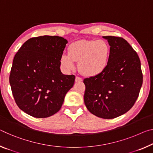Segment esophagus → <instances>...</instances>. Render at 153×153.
<instances>
[{
	"mask_svg": "<svg viewBox=\"0 0 153 153\" xmlns=\"http://www.w3.org/2000/svg\"><path fill=\"white\" fill-rule=\"evenodd\" d=\"M82 79L81 77H79L78 76H76V82H82Z\"/></svg>",
	"mask_w": 153,
	"mask_h": 153,
	"instance_id": "esophagus-1",
	"label": "esophagus"
}]
</instances>
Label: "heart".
<instances>
[{
	"label": "heart",
	"mask_w": 153,
	"mask_h": 153,
	"mask_svg": "<svg viewBox=\"0 0 153 153\" xmlns=\"http://www.w3.org/2000/svg\"><path fill=\"white\" fill-rule=\"evenodd\" d=\"M110 46L104 40L79 41L71 43L68 54H63L60 63L66 71L75 69L79 62V70L86 76H95L107 68L110 57Z\"/></svg>",
	"instance_id": "b5f03b06"
}]
</instances>
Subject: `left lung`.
Here are the masks:
<instances>
[{"label":"left lung","mask_w":153,"mask_h":153,"mask_svg":"<svg viewBox=\"0 0 153 153\" xmlns=\"http://www.w3.org/2000/svg\"><path fill=\"white\" fill-rule=\"evenodd\" d=\"M110 45L106 69L97 76L84 79V103L90 112L111 119L131 108L139 96L143 82L137 52L122 37L105 36Z\"/></svg>","instance_id":"obj_1"}]
</instances>
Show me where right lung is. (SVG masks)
Wrapping results in <instances>:
<instances>
[{
    "mask_svg": "<svg viewBox=\"0 0 153 153\" xmlns=\"http://www.w3.org/2000/svg\"><path fill=\"white\" fill-rule=\"evenodd\" d=\"M67 41L59 36L33 37L24 43L13 60L9 83L19 108L35 118L58 112L74 86V75L60 71V58Z\"/></svg>",
    "mask_w": 153,
    "mask_h": 153,
    "instance_id": "obj_1",
    "label": "right lung"
}]
</instances>
